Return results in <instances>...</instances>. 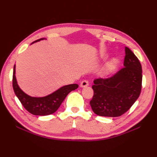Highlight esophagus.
Wrapping results in <instances>:
<instances>
[{"mask_svg":"<svg viewBox=\"0 0 157 157\" xmlns=\"http://www.w3.org/2000/svg\"><path fill=\"white\" fill-rule=\"evenodd\" d=\"M87 86H89V82L87 80H83L80 83V87H86Z\"/></svg>","mask_w":157,"mask_h":157,"instance_id":"34e87169","label":"esophagus"}]
</instances>
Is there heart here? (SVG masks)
Here are the masks:
<instances>
[{
  "label": "heart",
  "instance_id": "heart-1",
  "mask_svg": "<svg viewBox=\"0 0 157 157\" xmlns=\"http://www.w3.org/2000/svg\"><path fill=\"white\" fill-rule=\"evenodd\" d=\"M116 61L115 60V59H114V60H113L112 61V62H111V64H109V65H108L107 66V68H106V71H109V69L111 68V66H112V64H114V63H116Z\"/></svg>",
  "mask_w": 157,
  "mask_h": 157
}]
</instances>
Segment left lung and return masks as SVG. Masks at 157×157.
<instances>
[{"label":"left lung","mask_w":157,"mask_h":157,"mask_svg":"<svg viewBox=\"0 0 157 157\" xmlns=\"http://www.w3.org/2000/svg\"><path fill=\"white\" fill-rule=\"evenodd\" d=\"M124 67L110 78L94 79L90 105L100 116L118 117L127 112L139 97L142 67L137 57L125 47Z\"/></svg>","instance_id":"1"}]
</instances>
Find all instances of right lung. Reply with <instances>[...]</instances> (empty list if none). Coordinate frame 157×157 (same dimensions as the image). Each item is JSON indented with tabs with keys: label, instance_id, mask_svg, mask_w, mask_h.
<instances>
[{
	"label": "right lung",
	"instance_id": "obj_1",
	"mask_svg": "<svg viewBox=\"0 0 157 157\" xmlns=\"http://www.w3.org/2000/svg\"><path fill=\"white\" fill-rule=\"evenodd\" d=\"M43 39H39L32 44ZM12 86L16 95L22 105L28 112L35 116H47L55 113L59 109L69 93L78 88V84H69L61 87L56 91L47 96L41 98L31 97L25 94L18 86L15 76V66L13 71Z\"/></svg>",
	"mask_w": 157,
	"mask_h": 157
}]
</instances>
